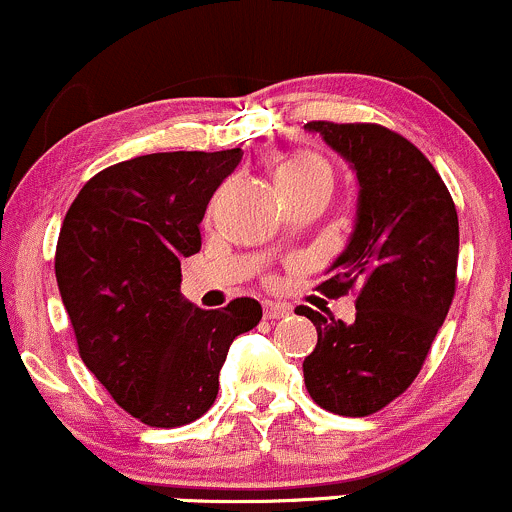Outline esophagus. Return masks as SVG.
<instances>
[{
    "instance_id": "1",
    "label": "esophagus",
    "mask_w": 512,
    "mask_h": 512,
    "mask_svg": "<svg viewBox=\"0 0 512 512\" xmlns=\"http://www.w3.org/2000/svg\"><path fill=\"white\" fill-rule=\"evenodd\" d=\"M263 315H266L268 320H283L291 315V308H288L286 303H273V300H266V303H263Z\"/></svg>"
}]
</instances>
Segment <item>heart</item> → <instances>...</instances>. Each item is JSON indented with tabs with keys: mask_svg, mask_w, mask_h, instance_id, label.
Wrapping results in <instances>:
<instances>
[{
	"mask_svg": "<svg viewBox=\"0 0 512 512\" xmlns=\"http://www.w3.org/2000/svg\"><path fill=\"white\" fill-rule=\"evenodd\" d=\"M313 179H325L333 182V172L323 157L313 155V152H295L286 157L281 165L276 167V182L278 187H295V184L313 182Z\"/></svg>",
	"mask_w": 512,
	"mask_h": 512,
	"instance_id": "obj_1",
	"label": "heart"
}]
</instances>
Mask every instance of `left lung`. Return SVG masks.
I'll return each mask as SVG.
<instances>
[{
	"label": "left lung",
	"instance_id": "obj_1",
	"mask_svg": "<svg viewBox=\"0 0 512 512\" xmlns=\"http://www.w3.org/2000/svg\"><path fill=\"white\" fill-rule=\"evenodd\" d=\"M350 165L357 214L320 291H357L355 323L313 320L318 345L303 360L308 394L340 416H367L397 399L424 365L456 293L458 214L444 179L402 135L370 123L305 125Z\"/></svg>",
	"mask_w": 512,
	"mask_h": 512
}]
</instances>
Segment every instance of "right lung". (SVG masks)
I'll return each instance as SVG.
<instances>
[{
  "instance_id": "right-lung-1",
  "label": "right lung",
  "mask_w": 512,
  "mask_h": 512,
  "mask_svg": "<svg viewBox=\"0 0 512 512\" xmlns=\"http://www.w3.org/2000/svg\"><path fill=\"white\" fill-rule=\"evenodd\" d=\"M244 152H155L88 179L63 219L56 281L78 352L110 397L147 426L189 424L214 404L236 335L261 303L202 310L179 293L202 249L209 199Z\"/></svg>"
}]
</instances>
